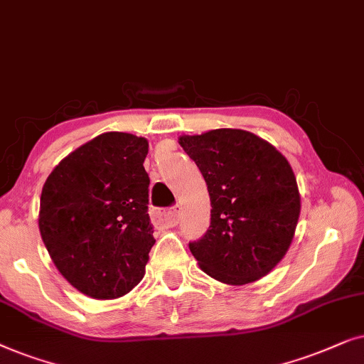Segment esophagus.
I'll return each instance as SVG.
<instances>
[{"label":"esophagus","instance_id":"34e87169","mask_svg":"<svg viewBox=\"0 0 364 364\" xmlns=\"http://www.w3.org/2000/svg\"><path fill=\"white\" fill-rule=\"evenodd\" d=\"M151 216H153L154 225L158 226L173 228L179 223V211L176 208H171V210H154Z\"/></svg>","mask_w":364,"mask_h":364}]
</instances>
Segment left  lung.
Returning a JSON list of instances; mask_svg holds the SVG:
<instances>
[{
	"label": "left lung",
	"instance_id": "8db88e82",
	"mask_svg": "<svg viewBox=\"0 0 364 364\" xmlns=\"http://www.w3.org/2000/svg\"><path fill=\"white\" fill-rule=\"evenodd\" d=\"M178 141L210 193V230L190 243L200 268L232 287L261 279L287 255L301 211L288 159L245 129L183 134Z\"/></svg>",
	"mask_w": 364,
	"mask_h": 364
}]
</instances>
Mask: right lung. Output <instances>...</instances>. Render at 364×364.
Masks as SVG:
<instances>
[{"instance_id": "add662e5", "label": "right lung", "mask_w": 364, "mask_h": 364, "mask_svg": "<svg viewBox=\"0 0 364 364\" xmlns=\"http://www.w3.org/2000/svg\"><path fill=\"white\" fill-rule=\"evenodd\" d=\"M146 154V138L103 133L61 159L43 186V243L86 296L116 299L143 279L154 245Z\"/></svg>"}]
</instances>
